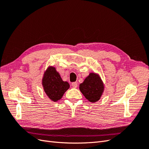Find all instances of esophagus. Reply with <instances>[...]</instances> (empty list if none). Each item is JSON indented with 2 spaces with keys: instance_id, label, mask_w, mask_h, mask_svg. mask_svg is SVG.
<instances>
[{
  "instance_id": "1",
  "label": "esophagus",
  "mask_w": 149,
  "mask_h": 149,
  "mask_svg": "<svg viewBox=\"0 0 149 149\" xmlns=\"http://www.w3.org/2000/svg\"><path fill=\"white\" fill-rule=\"evenodd\" d=\"M71 86H73V88H77V86H78V84H77V83L76 82H73V83H71Z\"/></svg>"
}]
</instances>
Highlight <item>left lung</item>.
Listing matches in <instances>:
<instances>
[{
  "label": "left lung",
  "mask_w": 149,
  "mask_h": 149,
  "mask_svg": "<svg viewBox=\"0 0 149 149\" xmlns=\"http://www.w3.org/2000/svg\"><path fill=\"white\" fill-rule=\"evenodd\" d=\"M79 89L87 100L95 102L100 100L104 90L101 79L95 73H90L84 82L79 85Z\"/></svg>",
  "instance_id": "1"
}]
</instances>
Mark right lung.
Wrapping results in <instances>:
<instances>
[{"label": "right lung", "instance_id": "obj_1", "mask_svg": "<svg viewBox=\"0 0 149 149\" xmlns=\"http://www.w3.org/2000/svg\"><path fill=\"white\" fill-rule=\"evenodd\" d=\"M42 83L45 92L51 100L55 102L60 100L70 88L69 83L61 79L59 73L53 67H49L47 70Z\"/></svg>", "mask_w": 149, "mask_h": 149}]
</instances>
